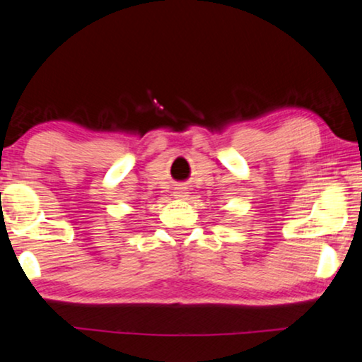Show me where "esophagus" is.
Here are the masks:
<instances>
[{
    "label": "esophagus",
    "instance_id": "1",
    "mask_svg": "<svg viewBox=\"0 0 362 362\" xmlns=\"http://www.w3.org/2000/svg\"><path fill=\"white\" fill-rule=\"evenodd\" d=\"M173 196H175L176 199H187L189 192H187L186 186H177L175 187V191H173Z\"/></svg>",
    "mask_w": 362,
    "mask_h": 362
}]
</instances>
